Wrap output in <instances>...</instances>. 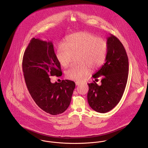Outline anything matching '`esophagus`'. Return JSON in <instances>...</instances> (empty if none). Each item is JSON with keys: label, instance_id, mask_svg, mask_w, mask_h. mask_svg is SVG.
I'll return each instance as SVG.
<instances>
[{"label": "esophagus", "instance_id": "esophagus-1", "mask_svg": "<svg viewBox=\"0 0 148 148\" xmlns=\"http://www.w3.org/2000/svg\"><path fill=\"white\" fill-rule=\"evenodd\" d=\"M80 84H81V83H80L79 82H75V84H76V86H79Z\"/></svg>", "mask_w": 148, "mask_h": 148}]
</instances>
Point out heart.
Wrapping results in <instances>:
<instances>
[{
	"instance_id": "1",
	"label": "heart",
	"mask_w": 148,
	"mask_h": 148,
	"mask_svg": "<svg viewBox=\"0 0 148 148\" xmlns=\"http://www.w3.org/2000/svg\"><path fill=\"white\" fill-rule=\"evenodd\" d=\"M65 44L57 47L56 56L63 67H67L77 56L79 63L70 67L66 71L69 79L82 81L86 79L90 73V69L96 70L103 64L108 53L107 42L94 34L80 32L68 35Z\"/></svg>"
}]
</instances>
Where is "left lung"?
I'll use <instances>...</instances> for the list:
<instances>
[{"label": "left lung", "instance_id": "1", "mask_svg": "<svg viewBox=\"0 0 148 148\" xmlns=\"http://www.w3.org/2000/svg\"><path fill=\"white\" fill-rule=\"evenodd\" d=\"M107 43L105 63L92 75L96 80L101 77V84L99 86L95 81L88 84V103L93 110L101 113L109 112L120 101L128 75V58L124 46L112 34L108 38Z\"/></svg>", "mask_w": 148, "mask_h": 148}]
</instances>
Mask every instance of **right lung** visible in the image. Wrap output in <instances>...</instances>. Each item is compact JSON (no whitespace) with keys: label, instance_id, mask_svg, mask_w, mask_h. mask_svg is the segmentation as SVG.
I'll return each mask as SVG.
<instances>
[{"label":"right lung","instance_id":"right-lung-1","mask_svg":"<svg viewBox=\"0 0 148 148\" xmlns=\"http://www.w3.org/2000/svg\"><path fill=\"white\" fill-rule=\"evenodd\" d=\"M23 71L28 91L41 109L57 115L68 109L75 84L70 80L51 82V76L62 75L61 65L51 41L32 39L23 54Z\"/></svg>","mask_w":148,"mask_h":148}]
</instances>
